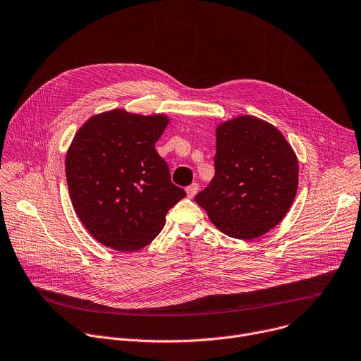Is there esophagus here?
Returning a JSON list of instances; mask_svg holds the SVG:
<instances>
[{
  "label": "esophagus",
  "mask_w": 361,
  "mask_h": 361,
  "mask_svg": "<svg viewBox=\"0 0 361 361\" xmlns=\"http://www.w3.org/2000/svg\"><path fill=\"white\" fill-rule=\"evenodd\" d=\"M197 191H199V184L197 183H192L191 185H188L187 188H185V192H187V197L188 199H192L195 194H197Z\"/></svg>",
  "instance_id": "34e87169"
}]
</instances>
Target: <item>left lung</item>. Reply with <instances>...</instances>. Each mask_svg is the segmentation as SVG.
Listing matches in <instances>:
<instances>
[{"label":"left lung","instance_id":"8db88e82","mask_svg":"<svg viewBox=\"0 0 361 361\" xmlns=\"http://www.w3.org/2000/svg\"><path fill=\"white\" fill-rule=\"evenodd\" d=\"M214 177L195 195L224 235L252 240L268 233L290 209L298 159L269 122L242 115L216 129Z\"/></svg>","mask_w":361,"mask_h":361}]
</instances>
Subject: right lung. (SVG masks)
Listing matches in <instances>:
<instances>
[{
  "instance_id": "obj_1",
  "label": "right lung",
  "mask_w": 361,
  "mask_h": 361,
  "mask_svg": "<svg viewBox=\"0 0 361 361\" xmlns=\"http://www.w3.org/2000/svg\"><path fill=\"white\" fill-rule=\"evenodd\" d=\"M167 125L166 115L114 109L89 118L76 133L64 162L69 194L78 217L99 243L119 252L142 249L185 197L155 151Z\"/></svg>"
}]
</instances>
